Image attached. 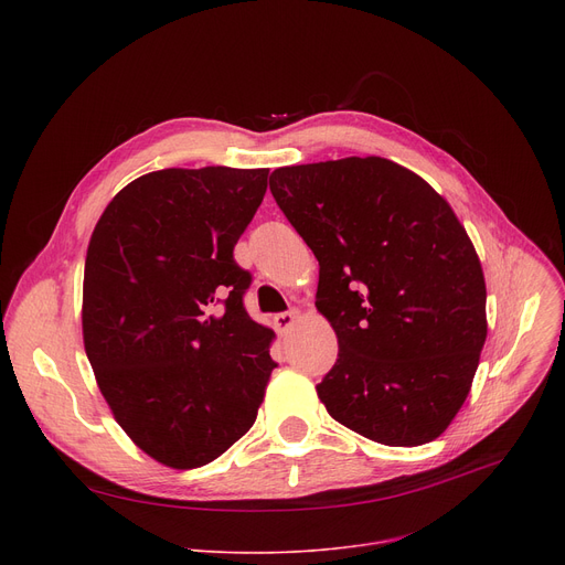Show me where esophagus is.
Returning <instances> with one entry per match:
<instances>
[{"label": "esophagus", "mask_w": 565, "mask_h": 565, "mask_svg": "<svg viewBox=\"0 0 565 565\" xmlns=\"http://www.w3.org/2000/svg\"><path fill=\"white\" fill-rule=\"evenodd\" d=\"M298 316H300V311H298V309H290V311H281V313H277V316H275L277 330H279V332H286L288 328H292V322L298 320Z\"/></svg>", "instance_id": "esophagus-1"}]
</instances>
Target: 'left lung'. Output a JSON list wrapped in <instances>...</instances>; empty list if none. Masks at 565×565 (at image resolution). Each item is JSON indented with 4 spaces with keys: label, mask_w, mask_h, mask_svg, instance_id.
I'll list each match as a JSON object with an SVG mask.
<instances>
[{
    "label": "left lung",
    "mask_w": 565,
    "mask_h": 565,
    "mask_svg": "<svg viewBox=\"0 0 565 565\" xmlns=\"http://www.w3.org/2000/svg\"><path fill=\"white\" fill-rule=\"evenodd\" d=\"M270 192L320 265L339 358L316 392L332 419L390 447L439 437L488 337L483 267L451 205L375 156L275 169Z\"/></svg>",
    "instance_id": "left-lung-1"
}]
</instances>
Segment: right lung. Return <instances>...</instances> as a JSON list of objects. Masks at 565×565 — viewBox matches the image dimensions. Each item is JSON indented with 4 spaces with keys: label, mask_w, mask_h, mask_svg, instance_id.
Wrapping results in <instances>:
<instances>
[{
    "label": "right lung",
    "mask_w": 565,
    "mask_h": 565,
    "mask_svg": "<svg viewBox=\"0 0 565 565\" xmlns=\"http://www.w3.org/2000/svg\"><path fill=\"white\" fill-rule=\"evenodd\" d=\"M265 190L267 169L151 171L109 201L88 243L86 358L118 426L171 469L241 439L277 366L233 258Z\"/></svg>",
    "instance_id": "1"
}]
</instances>
